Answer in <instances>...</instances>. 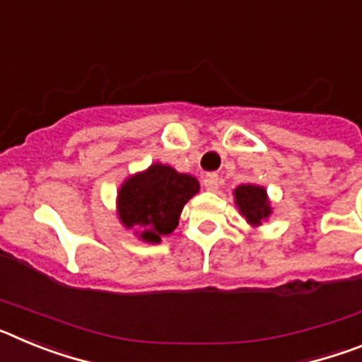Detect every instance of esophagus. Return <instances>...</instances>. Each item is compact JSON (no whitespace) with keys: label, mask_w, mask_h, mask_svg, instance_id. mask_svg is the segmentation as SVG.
Wrapping results in <instances>:
<instances>
[{"label":"esophagus","mask_w":362,"mask_h":362,"mask_svg":"<svg viewBox=\"0 0 362 362\" xmlns=\"http://www.w3.org/2000/svg\"><path fill=\"white\" fill-rule=\"evenodd\" d=\"M203 185H204V188H206V190L216 192L217 188L221 187V177L217 174H206V175H204V179H203Z\"/></svg>","instance_id":"obj_1"}]
</instances>
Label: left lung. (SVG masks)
I'll use <instances>...</instances> for the list:
<instances>
[{
  "label": "left lung",
  "mask_w": 362,
  "mask_h": 362,
  "mask_svg": "<svg viewBox=\"0 0 362 362\" xmlns=\"http://www.w3.org/2000/svg\"><path fill=\"white\" fill-rule=\"evenodd\" d=\"M235 204H238L241 216L250 223L252 226L263 225L272 214L270 201H268L267 190L257 185H239L233 190Z\"/></svg>",
  "instance_id": "obj_1"
}]
</instances>
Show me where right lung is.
Masks as SVG:
<instances>
[{
  "label": "right lung",
  "mask_w": 362,
  "mask_h": 362,
  "mask_svg": "<svg viewBox=\"0 0 362 362\" xmlns=\"http://www.w3.org/2000/svg\"><path fill=\"white\" fill-rule=\"evenodd\" d=\"M197 192L199 183L196 177L153 163L121 185L117 216L124 228L139 230L137 238L145 243H161L163 235L174 232L181 210Z\"/></svg>",
  "instance_id": "obj_1"
}]
</instances>
